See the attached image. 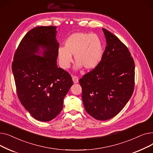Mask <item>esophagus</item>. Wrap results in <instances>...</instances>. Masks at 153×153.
I'll use <instances>...</instances> for the list:
<instances>
[{
	"label": "esophagus",
	"mask_w": 153,
	"mask_h": 153,
	"mask_svg": "<svg viewBox=\"0 0 153 153\" xmlns=\"http://www.w3.org/2000/svg\"><path fill=\"white\" fill-rule=\"evenodd\" d=\"M72 81H73V82L75 83V84H76V83H77V82H79V78H78V77H77V76H72Z\"/></svg>",
	"instance_id": "1"
}]
</instances>
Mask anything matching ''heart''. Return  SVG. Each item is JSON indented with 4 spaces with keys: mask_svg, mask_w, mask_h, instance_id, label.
<instances>
[{
    "mask_svg": "<svg viewBox=\"0 0 153 153\" xmlns=\"http://www.w3.org/2000/svg\"><path fill=\"white\" fill-rule=\"evenodd\" d=\"M58 54L60 66L64 69L71 66L72 55H74L76 69L84 67L91 70L97 67L102 59V44L97 35L76 33L68 38L64 46L58 48Z\"/></svg>",
    "mask_w": 153,
    "mask_h": 153,
    "instance_id": "1",
    "label": "heart"
}]
</instances>
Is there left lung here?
I'll use <instances>...</instances> for the list:
<instances>
[{"instance_id": "obj_1", "label": "left lung", "mask_w": 153, "mask_h": 153, "mask_svg": "<svg viewBox=\"0 0 153 153\" xmlns=\"http://www.w3.org/2000/svg\"><path fill=\"white\" fill-rule=\"evenodd\" d=\"M107 46L99 65L79 80L86 111L98 120L116 116L131 97L134 62L128 48L114 34L102 28Z\"/></svg>"}]
</instances>
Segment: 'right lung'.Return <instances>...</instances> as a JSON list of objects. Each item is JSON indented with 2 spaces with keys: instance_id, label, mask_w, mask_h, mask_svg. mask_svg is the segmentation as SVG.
Returning <instances> with one entry per match:
<instances>
[{
  "instance_id": "1",
  "label": "right lung",
  "mask_w": 153,
  "mask_h": 153,
  "mask_svg": "<svg viewBox=\"0 0 153 153\" xmlns=\"http://www.w3.org/2000/svg\"><path fill=\"white\" fill-rule=\"evenodd\" d=\"M56 27H38L25 35L16 50L12 69L18 97L36 120L49 122L58 116L73 84L68 72L58 68ZM43 50V56L37 55Z\"/></svg>"
}]
</instances>
